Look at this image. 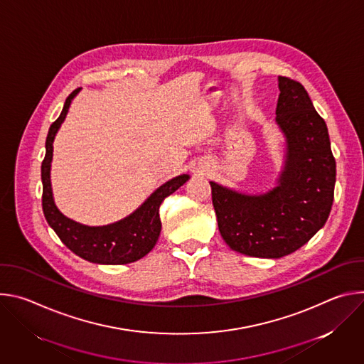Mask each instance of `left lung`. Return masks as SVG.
Returning a JSON list of instances; mask_svg holds the SVG:
<instances>
[{"label": "left lung", "mask_w": 364, "mask_h": 364, "mask_svg": "<svg viewBox=\"0 0 364 364\" xmlns=\"http://www.w3.org/2000/svg\"><path fill=\"white\" fill-rule=\"evenodd\" d=\"M278 80L277 122L288 144L279 186L245 196L210 181L223 240L255 257H282L304 246L326 225L334 200L336 160L326 121L299 82Z\"/></svg>", "instance_id": "8db88e82"}]
</instances>
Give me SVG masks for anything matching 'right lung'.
Instances as JSON below:
<instances>
[{
    "mask_svg": "<svg viewBox=\"0 0 364 364\" xmlns=\"http://www.w3.org/2000/svg\"><path fill=\"white\" fill-rule=\"evenodd\" d=\"M77 90L79 89L73 90L68 96L60 117L50 125L46 138V155L41 163L43 212L47 223L53 228L60 240L77 256L93 264H131L144 257L157 243L161 232L160 205L170 194L188 180V176H178L163 184L157 191L151 194V197L135 213L118 223L102 228H89L65 218L56 209L53 197H51L50 163L51 157H53L55 135L65 121L70 102Z\"/></svg>",
    "mask_w": 364,
    "mask_h": 364,
    "instance_id": "obj_1",
    "label": "right lung"
}]
</instances>
